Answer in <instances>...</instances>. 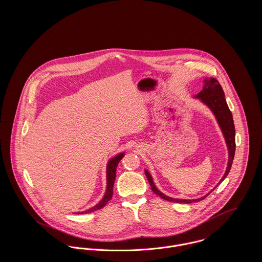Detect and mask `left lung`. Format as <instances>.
I'll return each mask as SVG.
<instances>
[{
	"label": "left lung",
	"instance_id": "obj_1",
	"mask_svg": "<svg viewBox=\"0 0 262 262\" xmlns=\"http://www.w3.org/2000/svg\"><path fill=\"white\" fill-rule=\"evenodd\" d=\"M192 98L199 100L202 104H204L206 107H208L210 109V111L213 113V115L215 116V119L221 129V132L224 136L225 142H226L227 149H228V164L226 167L224 176L222 177V179L220 180V182L217 185V186H219L226 179V177L228 176V173L231 169V166H232L234 155H235L236 145H235V127H234V122H233V116L227 105V102L225 99L224 91L216 78L206 77L204 79V85H203L202 91L200 93H198L196 95H194ZM144 171H145V174L149 182L152 191L154 193H156L157 195H159L161 199H163L165 201H169V202L182 203V204L195 203V202L204 200L207 195H209L217 187L216 186L207 194H205L199 199H193V200L174 199V198L168 196V195L164 194L163 192H161L154 185L153 179H152L149 171L147 169H145Z\"/></svg>",
	"mask_w": 262,
	"mask_h": 262
}]
</instances>
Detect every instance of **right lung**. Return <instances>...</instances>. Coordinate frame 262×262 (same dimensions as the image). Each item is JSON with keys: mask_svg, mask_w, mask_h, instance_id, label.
<instances>
[{"mask_svg": "<svg viewBox=\"0 0 262 262\" xmlns=\"http://www.w3.org/2000/svg\"><path fill=\"white\" fill-rule=\"evenodd\" d=\"M124 155H125V152H120L117 155L113 156L112 158H110L109 161L107 162V167H106L107 187H106V192H105L103 199L97 205H95L93 208H91L86 211H83V212H77L75 214H84V213H91V212L100 210L103 207H105L106 204L112 199L113 187H114V183H115V179H116V169H117V166H118L120 160L123 158Z\"/></svg>", "mask_w": 262, "mask_h": 262, "instance_id": "right-lung-1", "label": "right lung"}]
</instances>
